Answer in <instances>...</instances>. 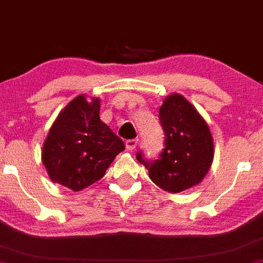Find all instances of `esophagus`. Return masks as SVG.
<instances>
[{
    "mask_svg": "<svg viewBox=\"0 0 263 263\" xmlns=\"http://www.w3.org/2000/svg\"><path fill=\"white\" fill-rule=\"evenodd\" d=\"M138 140H127L126 141V148L128 151H134L137 147Z\"/></svg>",
    "mask_w": 263,
    "mask_h": 263,
    "instance_id": "1",
    "label": "esophagus"
}]
</instances>
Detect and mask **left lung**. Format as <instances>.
<instances>
[{
    "instance_id": "left-lung-1",
    "label": "left lung",
    "mask_w": 263,
    "mask_h": 263,
    "mask_svg": "<svg viewBox=\"0 0 263 263\" xmlns=\"http://www.w3.org/2000/svg\"><path fill=\"white\" fill-rule=\"evenodd\" d=\"M159 121L164 131V149L158 159L137 161L148 170L156 185L170 193H179L197 185L209 172L214 159L210 129L197 108L180 93H172L159 107Z\"/></svg>"
}]
</instances>
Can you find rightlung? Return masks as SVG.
<instances>
[{
  "label": "right lung",
  "instance_id": "obj_1",
  "mask_svg": "<svg viewBox=\"0 0 263 263\" xmlns=\"http://www.w3.org/2000/svg\"><path fill=\"white\" fill-rule=\"evenodd\" d=\"M123 149V141L100 120V100L79 95L50 127L42 162L52 182L79 192L101 179Z\"/></svg>",
  "mask_w": 263,
  "mask_h": 263
}]
</instances>
